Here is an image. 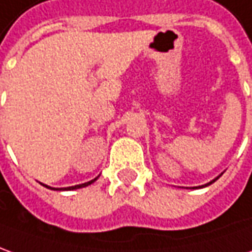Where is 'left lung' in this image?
<instances>
[{
    "mask_svg": "<svg viewBox=\"0 0 252 252\" xmlns=\"http://www.w3.org/2000/svg\"><path fill=\"white\" fill-rule=\"evenodd\" d=\"M218 178H220V176H218ZM218 178H215V179H214V181H211V182H210V184H207V185H204V186H208V185H211V184H214V182H215V181H217V179H218ZM204 186H201V188H204Z\"/></svg>",
    "mask_w": 252,
    "mask_h": 252,
    "instance_id": "8db88e82",
    "label": "left lung"
}]
</instances>
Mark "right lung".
Returning a JSON list of instances; mask_svg holds the SVG:
<instances>
[{"instance_id": "1", "label": "right lung", "mask_w": 252, "mask_h": 252, "mask_svg": "<svg viewBox=\"0 0 252 252\" xmlns=\"http://www.w3.org/2000/svg\"><path fill=\"white\" fill-rule=\"evenodd\" d=\"M95 181H96V178H95V179H92V181H90V182H87V184L76 185V186H70V188H64V189H54V188H49V186H47V185H44V186H47V188H49V189H54V190H74V189L85 188V186H88V185H91L92 182H95Z\"/></svg>"}]
</instances>
